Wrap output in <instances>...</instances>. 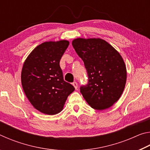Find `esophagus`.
Here are the masks:
<instances>
[{"instance_id":"esophagus-1","label":"esophagus","mask_w":150,"mask_h":150,"mask_svg":"<svg viewBox=\"0 0 150 150\" xmlns=\"http://www.w3.org/2000/svg\"><path fill=\"white\" fill-rule=\"evenodd\" d=\"M73 87H75V89H77V87H78V84H77V82H73Z\"/></svg>"}]
</instances>
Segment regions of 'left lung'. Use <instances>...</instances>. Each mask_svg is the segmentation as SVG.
<instances>
[{
  "instance_id": "1",
  "label": "left lung",
  "mask_w": 150,
  "mask_h": 150,
  "mask_svg": "<svg viewBox=\"0 0 150 150\" xmlns=\"http://www.w3.org/2000/svg\"><path fill=\"white\" fill-rule=\"evenodd\" d=\"M72 45L83 61L88 83L80 87L85 100L96 110L112 106L123 93L126 67L120 54L105 40L77 38Z\"/></svg>"
}]
</instances>
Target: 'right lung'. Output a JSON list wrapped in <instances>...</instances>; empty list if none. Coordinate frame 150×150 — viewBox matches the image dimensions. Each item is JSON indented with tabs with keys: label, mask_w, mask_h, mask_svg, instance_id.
Masks as SVG:
<instances>
[{
	"label": "right lung",
	"mask_w": 150,
	"mask_h": 150,
	"mask_svg": "<svg viewBox=\"0 0 150 150\" xmlns=\"http://www.w3.org/2000/svg\"><path fill=\"white\" fill-rule=\"evenodd\" d=\"M67 40L45 42L35 48L25 60L21 81L32 106L45 115L60 112L74 87L63 79L59 62L69 46Z\"/></svg>",
	"instance_id": "obj_1"
}]
</instances>
